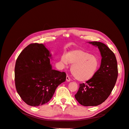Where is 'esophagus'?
<instances>
[{"label":"esophagus","mask_w":129,"mask_h":129,"mask_svg":"<svg viewBox=\"0 0 129 129\" xmlns=\"http://www.w3.org/2000/svg\"><path fill=\"white\" fill-rule=\"evenodd\" d=\"M66 81H67V82H70L71 81V78L69 77V76L68 75H67V76H66Z\"/></svg>","instance_id":"34e87169"}]
</instances>
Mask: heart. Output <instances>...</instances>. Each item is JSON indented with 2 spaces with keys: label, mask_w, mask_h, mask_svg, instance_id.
<instances>
[{
  "label": "heart",
  "mask_w": 129,
  "mask_h": 129,
  "mask_svg": "<svg viewBox=\"0 0 129 129\" xmlns=\"http://www.w3.org/2000/svg\"><path fill=\"white\" fill-rule=\"evenodd\" d=\"M61 62L67 64H72V73L79 81H87L94 76L99 69L100 62L98 58L83 50H74L67 55L61 56Z\"/></svg>",
  "instance_id": "b5f03b06"
}]
</instances>
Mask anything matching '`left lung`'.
I'll return each instance as SVG.
<instances>
[{
    "instance_id": "1",
    "label": "left lung",
    "mask_w": 129,
    "mask_h": 129,
    "mask_svg": "<svg viewBox=\"0 0 129 129\" xmlns=\"http://www.w3.org/2000/svg\"><path fill=\"white\" fill-rule=\"evenodd\" d=\"M89 43L99 48L101 64L92 79L80 84L75 97L83 106H97L108 99L115 87L118 76L117 62L114 52L103 43Z\"/></svg>"
}]
</instances>
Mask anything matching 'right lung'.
<instances>
[{
	"label": "right lung",
	"mask_w": 129,
	"mask_h": 129,
	"mask_svg": "<svg viewBox=\"0 0 129 129\" xmlns=\"http://www.w3.org/2000/svg\"><path fill=\"white\" fill-rule=\"evenodd\" d=\"M50 57L44 45L33 43L24 49L15 62V88L21 99L30 106L49 102L58 85L66 81L65 72L52 69Z\"/></svg>",
	"instance_id": "right-lung-1"
}]
</instances>
